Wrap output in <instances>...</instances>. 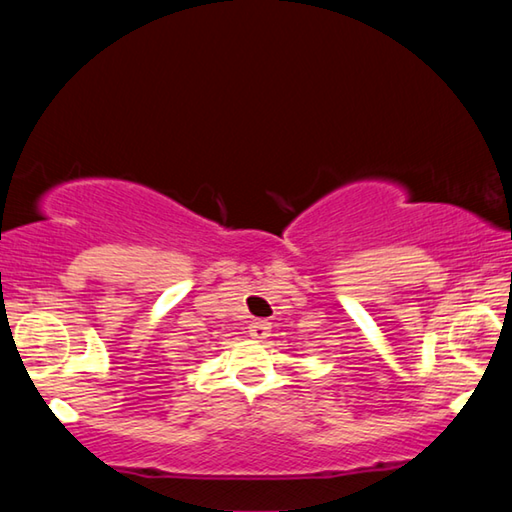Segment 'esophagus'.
<instances>
[{
    "label": "esophagus",
    "instance_id": "1",
    "mask_svg": "<svg viewBox=\"0 0 512 512\" xmlns=\"http://www.w3.org/2000/svg\"><path fill=\"white\" fill-rule=\"evenodd\" d=\"M248 332L253 339H266L268 332H271V323H268V320H253L248 327Z\"/></svg>",
    "mask_w": 512,
    "mask_h": 512
}]
</instances>
